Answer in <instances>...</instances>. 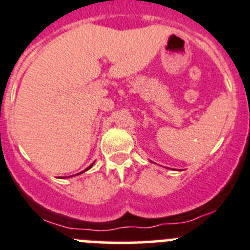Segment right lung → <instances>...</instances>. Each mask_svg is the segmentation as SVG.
Returning a JSON list of instances; mask_svg holds the SVG:
<instances>
[{
	"label": "right lung",
	"mask_w": 250,
	"mask_h": 250,
	"mask_svg": "<svg viewBox=\"0 0 250 250\" xmlns=\"http://www.w3.org/2000/svg\"><path fill=\"white\" fill-rule=\"evenodd\" d=\"M93 165H94V164H91V165H90V166H89V167H88V168H86V169H89V168H90V167H91V166H93ZM86 169H85V171H86Z\"/></svg>",
	"instance_id": "right-lung-1"
}]
</instances>
